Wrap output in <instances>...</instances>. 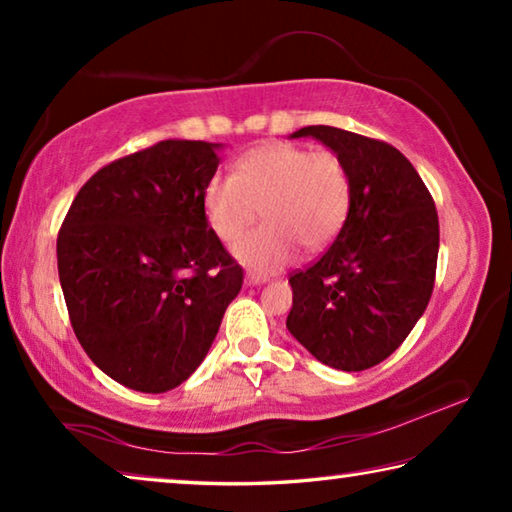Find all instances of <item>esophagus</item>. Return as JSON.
<instances>
[{"mask_svg": "<svg viewBox=\"0 0 512 512\" xmlns=\"http://www.w3.org/2000/svg\"><path fill=\"white\" fill-rule=\"evenodd\" d=\"M268 282V277L266 275H255V273H248L246 275V284L250 287V284H253V287H257V284H266Z\"/></svg>", "mask_w": 512, "mask_h": 512, "instance_id": "1", "label": "esophagus"}]
</instances>
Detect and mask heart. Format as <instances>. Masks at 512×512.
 <instances>
[{"label":"heart","instance_id":"obj_1","mask_svg":"<svg viewBox=\"0 0 512 512\" xmlns=\"http://www.w3.org/2000/svg\"><path fill=\"white\" fill-rule=\"evenodd\" d=\"M350 203V173L339 155L284 142L250 149L235 162L232 176L216 173L203 187L205 219L221 241H235L259 207L264 225L232 248L253 271L284 266L298 246L320 250L332 244Z\"/></svg>","mask_w":512,"mask_h":512}]
</instances>
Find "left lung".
<instances>
[{
  "label": "left lung",
  "mask_w": 512,
  "mask_h": 512,
  "mask_svg": "<svg viewBox=\"0 0 512 512\" xmlns=\"http://www.w3.org/2000/svg\"><path fill=\"white\" fill-rule=\"evenodd\" d=\"M350 173L348 219L327 253L291 273L287 327L329 368L359 372L400 348L429 305L438 262V212L395 146L334 126H307Z\"/></svg>",
  "instance_id": "8db88e82"
}]
</instances>
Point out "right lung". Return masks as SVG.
I'll return each instance as SVG.
<instances>
[{"label":"right lung","mask_w":512,"mask_h":512,"mask_svg":"<svg viewBox=\"0 0 512 512\" xmlns=\"http://www.w3.org/2000/svg\"><path fill=\"white\" fill-rule=\"evenodd\" d=\"M221 144L164 140L106 164L58 232L74 334L121 386L167 393L201 366L244 271L207 225Z\"/></svg>","instance_id":"1"}]
</instances>
